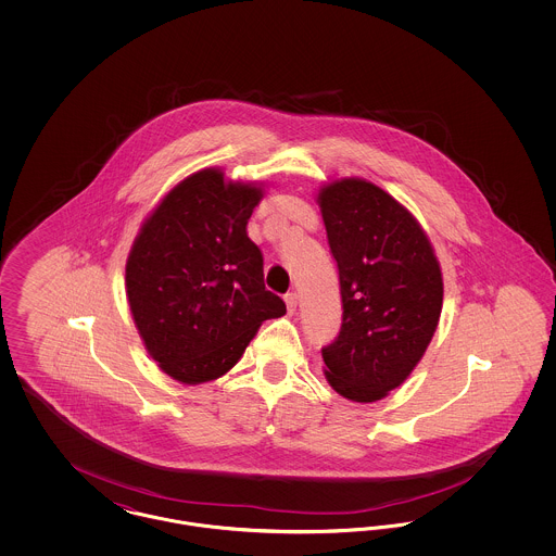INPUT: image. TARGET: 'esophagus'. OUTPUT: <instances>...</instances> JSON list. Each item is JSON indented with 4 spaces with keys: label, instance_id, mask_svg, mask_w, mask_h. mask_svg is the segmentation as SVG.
<instances>
[{
    "label": "esophagus",
    "instance_id": "34e87169",
    "mask_svg": "<svg viewBox=\"0 0 556 556\" xmlns=\"http://www.w3.org/2000/svg\"><path fill=\"white\" fill-rule=\"evenodd\" d=\"M286 306H288V315H293L298 308V295L295 293H286Z\"/></svg>",
    "mask_w": 556,
    "mask_h": 556
}]
</instances>
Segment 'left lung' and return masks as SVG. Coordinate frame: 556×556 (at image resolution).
Wrapping results in <instances>:
<instances>
[{
	"mask_svg": "<svg viewBox=\"0 0 556 556\" xmlns=\"http://www.w3.org/2000/svg\"><path fill=\"white\" fill-rule=\"evenodd\" d=\"M317 204L344 302L340 336L323 348V372L340 396L369 404L424 358L442 315V268L415 214L367 179L327 181Z\"/></svg>",
	"mask_w": 556,
	"mask_h": 556,
	"instance_id": "obj_1",
	"label": "left lung"
}]
</instances>
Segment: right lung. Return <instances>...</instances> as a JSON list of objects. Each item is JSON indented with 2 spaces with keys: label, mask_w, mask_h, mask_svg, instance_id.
Instances as JSON below:
<instances>
[{
  "label": "right lung",
  "mask_w": 556,
  "mask_h": 556,
  "mask_svg": "<svg viewBox=\"0 0 556 556\" xmlns=\"http://www.w3.org/2000/svg\"><path fill=\"white\" fill-rule=\"evenodd\" d=\"M263 195L265 184L200 168L160 198L132 239L125 266L132 323L148 354L179 383L223 377L266 318L286 315L245 233Z\"/></svg>",
  "instance_id": "1"
}]
</instances>
